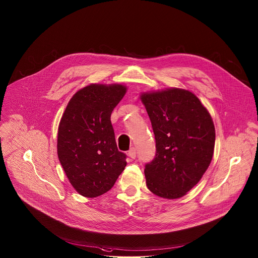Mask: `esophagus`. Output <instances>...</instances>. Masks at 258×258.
Instances as JSON below:
<instances>
[{
    "mask_svg": "<svg viewBox=\"0 0 258 258\" xmlns=\"http://www.w3.org/2000/svg\"><path fill=\"white\" fill-rule=\"evenodd\" d=\"M136 149L134 147L131 148L129 151H128V156L130 157V158H132V159H135L136 158Z\"/></svg>",
    "mask_w": 258,
    "mask_h": 258,
    "instance_id": "esophagus-1",
    "label": "esophagus"
}]
</instances>
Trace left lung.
<instances>
[{"mask_svg":"<svg viewBox=\"0 0 258 258\" xmlns=\"http://www.w3.org/2000/svg\"><path fill=\"white\" fill-rule=\"evenodd\" d=\"M156 140V155L145 165L148 188L178 199L192 188L209 168L216 131L213 119L191 92L171 88L141 95Z\"/></svg>","mask_w":258,"mask_h":258,"instance_id":"1","label":"left lung"}]
</instances>
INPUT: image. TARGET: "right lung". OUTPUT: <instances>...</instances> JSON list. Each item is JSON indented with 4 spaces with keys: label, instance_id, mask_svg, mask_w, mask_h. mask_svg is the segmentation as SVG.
Here are the masks:
<instances>
[{
    "label": "right lung",
    "instance_id": "add662e5",
    "mask_svg": "<svg viewBox=\"0 0 258 258\" xmlns=\"http://www.w3.org/2000/svg\"><path fill=\"white\" fill-rule=\"evenodd\" d=\"M125 93L121 84H90L74 94L61 117L58 159L71 184L83 197L108 191L127 165L110 120Z\"/></svg>",
    "mask_w": 258,
    "mask_h": 258
}]
</instances>
